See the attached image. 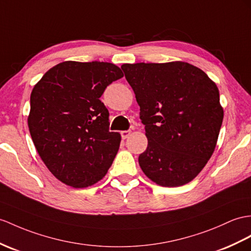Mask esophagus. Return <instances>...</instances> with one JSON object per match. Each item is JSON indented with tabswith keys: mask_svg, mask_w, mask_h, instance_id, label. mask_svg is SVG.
Here are the masks:
<instances>
[{
	"mask_svg": "<svg viewBox=\"0 0 251 251\" xmlns=\"http://www.w3.org/2000/svg\"><path fill=\"white\" fill-rule=\"evenodd\" d=\"M130 134H131V131H130V130L122 131V132H121V137L124 138V139H126V138H127V137L130 136Z\"/></svg>",
	"mask_w": 251,
	"mask_h": 251,
	"instance_id": "obj_1",
	"label": "esophagus"
}]
</instances>
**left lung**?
Here are the masks:
<instances>
[{
	"mask_svg": "<svg viewBox=\"0 0 251 251\" xmlns=\"http://www.w3.org/2000/svg\"><path fill=\"white\" fill-rule=\"evenodd\" d=\"M140 107L148 147L139 166L157 185L194 180L210 160L224 119L215 82L185 62L121 66Z\"/></svg>",
	"mask_w": 251,
	"mask_h": 251,
	"instance_id": "1",
	"label": "left lung"
}]
</instances>
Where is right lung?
I'll return each mask as SVG.
<instances>
[{"mask_svg": "<svg viewBox=\"0 0 251 251\" xmlns=\"http://www.w3.org/2000/svg\"><path fill=\"white\" fill-rule=\"evenodd\" d=\"M121 69L104 62L59 63L30 94L27 124L42 162L64 184L84 188L112 166L121 136L108 131V111L100 97Z\"/></svg>", "mask_w": 251, "mask_h": 251, "instance_id": "right-lung-1", "label": "right lung"}]
</instances>
